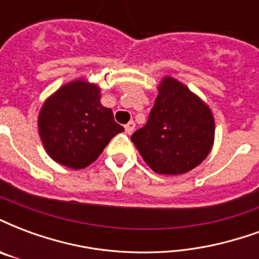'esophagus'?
<instances>
[{
    "mask_svg": "<svg viewBox=\"0 0 259 259\" xmlns=\"http://www.w3.org/2000/svg\"><path fill=\"white\" fill-rule=\"evenodd\" d=\"M135 129H136V123L133 122V120H130L129 123L124 124V130H126V133H127V135H132V133L135 132Z\"/></svg>",
    "mask_w": 259,
    "mask_h": 259,
    "instance_id": "1",
    "label": "esophagus"
}]
</instances>
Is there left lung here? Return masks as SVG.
<instances>
[{"instance_id": "obj_1", "label": "left lung", "mask_w": 259, "mask_h": 259, "mask_svg": "<svg viewBox=\"0 0 259 259\" xmlns=\"http://www.w3.org/2000/svg\"><path fill=\"white\" fill-rule=\"evenodd\" d=\"M214 135L210 107L183 82L163 76L148 122L133 133L132 141L155 173L178 176L207 158Z\"/></svg>"}]
</instances>
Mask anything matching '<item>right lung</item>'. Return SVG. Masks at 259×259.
<instances>
[{
  "mask_svg": "<svg viewBox=\"0 0 259 259\" xmlns=\"http://www.w3.org/2000/svg\"><path fill=\"white\" fill-rule=\"evenodd\" d=\"M100 86L78 78L60 86L44 101L38 114L42 145L55 162L81 170L99 158L123 127L111 108L100 103Z\"/></svg>",
  "mask_w": 259,
  "mask_h": 259,
  "instance_id": "obj_1",
  "label": "right lung"
}]
</instances>
